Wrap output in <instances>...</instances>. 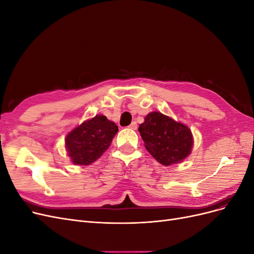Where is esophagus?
Segmentation results:
<instances>
[{
  "label": "esophagus",
  "instance_id": "obj_1",
  "mask_svg": "<svg viewBox=\"0 0 254 254\" xmlns=\"http://www.w3.org/2000/svg\"><path fill=\"white\" fill-rule=\"evenodd\" d=\"M129 128H130V129H132V130H135V129L137 128V125H136V123H135V122H132V123H131V124H130Z\"/></svg>",
  "mask_w": 254,
  "mask_h": 254
}]
</instances>
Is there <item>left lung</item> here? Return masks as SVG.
Returning a JSON list of instances; mask_svg holds the SVG:
<instances>
[{"label":"left lung","instance_id":"1","mask_svg":"<svg viewBox=\"0 0 254 254\" xmlns=\"http://www.w3.org/2000/svg\"><path fill=\"white\" fill-rule=\"evenodd\" d=\"M139 131L145 148L164 166L182 162L193 149L194 139L190 129L158 111L146 115Z\"/></svg>","mask_w":254,"mask_h":254}]
</instances>
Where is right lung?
<instances>
[{
    "label": "right lung",
    "instance_id": "obj_1",
    "mask_svg": "<svg viewBox=\"0 0 254 254\" xmlns=\"http://www.w3.org/2000/svg\"><path fill=\"white\" fill-rule=\"evenodd\" d=\"M119 127L105 115L84 121L65 136V150L75 165L93 163L109 148Z\"/></svg>",
    "mask_w": 254,
    "mask_h": 254
}]
</instances>
